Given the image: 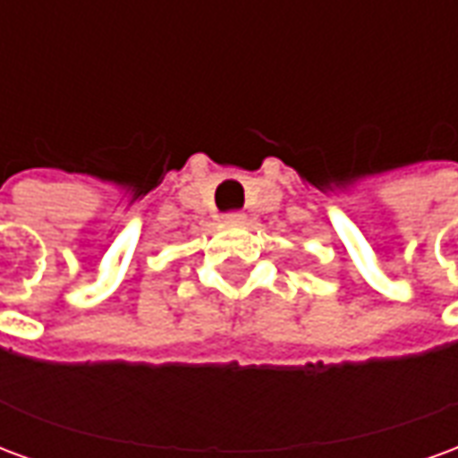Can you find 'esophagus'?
Segmentation results:
<instances>
[{"label": "esophagus", "instance_id": "1", "mask_svg": "<svg viewBox=\"0 0 458 458\" xmlns=\"http://www.w3.org/2000/svg\"><path fill=\"white\" fill-rule=\"evenodd\" d=\"M225 223H230V225H242V223H245V213L230 210V213H225Z\"/></svg>", "mask_w": 458, "mask_h": 458}]
</instances>
